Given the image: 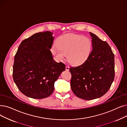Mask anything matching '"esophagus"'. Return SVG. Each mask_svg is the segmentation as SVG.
<instances>
[{"label": "esophagus", "instance_id": "obj_1", "mask_svg": "<svg viewBox=\"0 0 127 127\" xmlns=\"http://www.w3.org/2000/svg\"><path fill=\"white\" fill-rule=\"evenodd\" d=\"M65 69L66 70H69V66L68 65H66V66H65Z\"/></svg>", "mask_w": 127, "mask_h": 127}]
</instances>
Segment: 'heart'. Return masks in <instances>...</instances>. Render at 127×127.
<instances>
[{"instance_id":"1","label":"heart","mask_w":127,"mask_h":127,"mask_svg":"<svg viewBox=\"0 0 127 127\" xmlns=\"http://www.w3.org/2000/svg\"><path fill=\"white\" fill-rule=\"evenodd\" d=\"M58 47H54L52 52L59 60H63L68 54L69 62L78 65L84 63L90 56L92 43L89 38L74 34L61 36L57 40Z\"/></svg>"}]
</instances>
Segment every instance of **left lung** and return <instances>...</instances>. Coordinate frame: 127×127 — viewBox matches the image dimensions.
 I'll list each match as a JSON object with an SVG mask.
<instances>
[{
	"label": "left lung",
	"mask_w": 127,
	"mask_h": 127,
	"mask_svg": "<svg viewBox=\"0 0 127 127\" xmlns=\"http://www.w3.org/2000/svg\"><path fill=\"white\" fill-rule=\"evenodd\" d=\"M92 50L81 65L71 67L70 87L80 98L91 100L100 97L108 91L115 77L114 54L106 42L90 32Z\"/></svg>",
	"instance_id": "obj_1"
}]
</instances>
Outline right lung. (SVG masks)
Masks as SVG:
<instances>
[{"mask_svg":"<svg viewBox=\"0 0 127 127\" xmlns=\"http://www.w3.org/2000/svg\"><path fill=\"white\" fill-rule=\"evenodd\" d=\"M54 37L49 31L39 32L22 41L14 57L13 80L25 95L35 99L50 96L54 82L65 65L53 59L51 48Z\"/></svg>","mask_w":127,"mask_h":127,"instance_id":"obj_1","label":"right lung"}]
</instances>
